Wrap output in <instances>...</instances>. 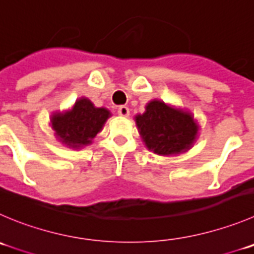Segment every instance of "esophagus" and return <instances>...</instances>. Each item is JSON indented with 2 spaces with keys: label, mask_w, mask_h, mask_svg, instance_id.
<instances>
[{
  "label": "esophagus",
  "mask_w": 254,
  "mask_h": 254,
  "mask_svg": "<svg viewBox=\"0 0 254 254\" xmlns=\"http://www.w3.org/2000/svg\"><path fill=\"white\" fill-rule=\"evenodd\" d=\"M117 113L122 117H128L129 116V108L126 107V106H121L120 108L117 110Z\"/></svg>",
  "instance_id": "obj_1"
}]
</instances>
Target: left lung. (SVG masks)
I'll use <instances>...</instances> for the list:
<instances>
[{"mask_svg":"<svg viewBox=\"0 0 254 254\" xmlns=\"http://www.w3.org/2000/svg\"><path fill=\"white\" fill-rule=\"evenodd\" d=\"M144 146L159 156H176L192 148L198 136L192 113L152 100L146 111L134 117Z\"/></svg>","mask_w":254,"mask_h":254,"instance_id":"left-lung-1","label":"left lung"}]
</instances>
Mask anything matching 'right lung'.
Masks as SVG:
<instances>
[{
	"label": "right lung",
	"mask_w": 254,
	"mask_h": 254,
	"mask_svg": "<svg viewBox=\"0 0 254 254\" xmlns=\"http://www.w3.org/2000/svg\"><path fill=\"white\" fill-rule=\"evenodd\" d=\"M111 116L107 108L95 107L88 98L81 97L71 110L52 113L50 120L59 142L68 148L79 149L92 143Z\"/></svg>",
	"instance_id": "add662e5"
}]
</instances>
